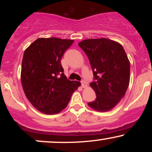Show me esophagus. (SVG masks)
Masks as SVG:
<instances>
[{
    "label": "esophagus",
    "mask_w": 152,
    "mask_h": 152,
    "mask_svg": "<svg viewBox=\"0 0 152 152\" xmlns=\"http://www.w3.org/2000/svg\"><path fill=\"white\" fill-rule=\"evenodd\" d=\"M81 86L83 87V88H86L87 84H86V82H85V81H81Z\"/></svg>",
    "instance_id": "1"
}]
</instances>
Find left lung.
Here are the masks:
<instances>
[{"mask_svg":"<svg viewBox=\"0 0 152 152\" xmlns=\"http://www.w3.org/2000/svg\"><path fill=\"white\" fill-rule=\"evenodd\" d=\"M88 56L95 81L90 86L96 98L88 105L97 111L113 109L124 96L130 81V62L119 43L106 38L78 43Z\"/></svg>","mask_w":152,"mask_h":152,"instance_id":"left-lung-1","label":"left lung"}]
</instances>
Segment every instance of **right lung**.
<instances>
[{
	"mask_svg": "<svg viewBox=\"0 0 152 152\" xmlns=\"http://www.w3.org/2000/svg\"><path fill=\"white\" fill-rule=\"evenodd\" d=\"M74 40L40 38L25 50L20 81L26 98L40 112L56 114L67 106L81 83L69 81L61 64Z\"/></svg>",
	"mask_w": 152,
	"mask_h": 152,
	"instance_id": "obj_1",
	"label": "right lung"
}]
</instances>
